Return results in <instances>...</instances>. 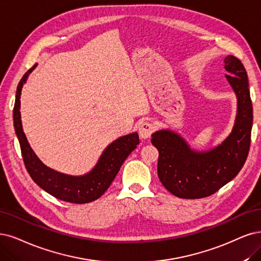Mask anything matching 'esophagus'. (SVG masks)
<instances>
[{"label":"esophagus","mask_w":261,"mask_h":261,"mask_svg":"<svg viewBox=\"0 0 261 261\" xmlns=\"http://www.w3.org/2000/svg\"><path fill=\"white\" fill-rule=\"evenodd\" d=\"M153 131V125L150 122H143L140 127H139V133H140V138L143 140H147L151 136V133Z\"/></svg>","instance_id":"esophagus-1"}]
</instances>
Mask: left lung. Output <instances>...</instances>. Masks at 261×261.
<instances>
[{"instance_id": "obj_1", "label": "left lung", "mask_w": 261, "mask_h": 261, "mask_svg": "<svg viewBox=\"0 0 261 261\" xmlns=\"http://www.w3.org/2000/svg\"><path fill=\"white\" fill-rule=\"evenodd\" d=\"M224 62L226 79L237 96V115L223 142L207 150H196L173 130L160 129L151 134L150 141L159 151V179L178 198L200 199L215 194L238 175L247 158L253 127L247 73L233 56H227Z\"/></svg>"}]
</instances>
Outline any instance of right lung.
<instances>
[{"label":"right lung","instance_id":"add662e5","mask_svg":"<svg viewBox=\"0 0 261 261\" xmlns=\"http://www.w3.org/2000/svg\"><path fill=\"white\" fill-rule=\"evenodd\" d=\"M36 66L37 63H35L19 82L14 106V128L19 144H20L24 166L32 179L49 195L57 199L71 202V203H89L99 199L111 186L123 161L137 148V145L140 143L139 134L138 132H132L112 142L103 150L92 170L84 175H69L48 168L38 159L29 144L22 129L20 114L22 87L27 83L29 75Z\"/></svg>","mask_w":261,"mask_h":261}]
</instances>
